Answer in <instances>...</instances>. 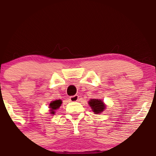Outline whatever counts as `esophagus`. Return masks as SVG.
Instances as JSON below:
<instances>
[{"label": "esophagus", "instance_id": "34e87169", "mask_svg": "<svg viewBox=\"0 0 156 156\" xmlns=\"http://www.w3.org/2000/svg\"><path fill=\"white\" fill-rule=\"evenodd\" d=\"M78 98H79V96H78V94H76V95L71 96L70 98H69V100H70L71 102H76L78 101Z\"/></svg>", "mask_w": 156, "mask_h": 156}]
</instances>
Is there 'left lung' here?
I'll return each instance as SVG.
<instances>
[{
  "instance_id": "1",
  "label": "left lung",
  "mask_w": 156,
  "mask_h": 156,
  "mask_svg": "<svg viewBox=\"0 0 156 156\" xmlns=\"http://www.w3.org/2000/svg\"><path fill=\"white\" fill-rule=\"evenodd\" d=\"M89 106L92 108V112L95 114H98L102 113L105 109L106 105L102 100L100 99H91L88 102Z\"/></svg>"
}]
</instances>
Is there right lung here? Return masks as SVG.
<instances>
[{
    "mask_svg": "<svg viewBox=\"0 0 156 156\" xmlns=\"http://www.w3.org/2000/svg\"><path fill=\"white\" fill-rule=\"evenodd\" d=\"M62 100H55L54 101H51V103L49 105V112L51 114H55V111L57 110L58 108H59V107L62 105Z\"/></svg>",
    "mask_w": 156,
    "mask_h": 156,
    "instance_id": "add662e5",
    "label": "right lung"
}]
</instances>
